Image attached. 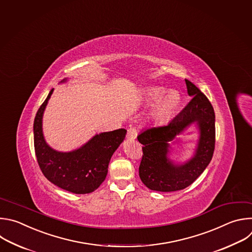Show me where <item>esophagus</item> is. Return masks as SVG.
Segmentation results:
<instances>
[{"label":"esophagus","instance_id":"obj_1","mask_svg":"<svg viewBox=\"0 0 252 252\" xmlns=\"http://www.w3.org/2000/svg\"><path fill=\"white\" fill-rule=\"evenodd\" d=\"M137 129L136 127H130L128 128V131H127V138L128 139H135L137 137Z\"/></svg>","mask_w":252,"mask_h":252}]
</instances>
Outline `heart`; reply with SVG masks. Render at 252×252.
Returning <instances> with one entry per match:
<instances>
[{"label":"heart","instance_id":"obj_1","mask_svg":"<svg viewBox=\"0 0 252 252\" xmlns=\"http://www.w3.org/2000/svg\"><path fill=\"white\" fill-rule=\"evenodd\" d=\"M147 101L157 102L152 111V118L156 121H163L177 110L181 103V96L177 91H169L165 94L164 89L153 88L148 92Z\"/></svg>","mask_w":252,"mask_h":252}]
</instances>
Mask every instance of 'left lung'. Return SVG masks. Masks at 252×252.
I'll use <instances>...</instances> for the list:
<instances>
[{
	"mask_svg": "<svg viewBox=\"0 0 252 252\" xmlns=\"http://www.w3.org/2000/svg\"><path fill=\"white\" fill-rule=\"evenodd\" d=\"M191 99L184 109L168 124L150 127L137 139L143 145L139 176L143 184L152 190L175 191L191 185L210 164L216 145V116L208 97L192 82L186 79ZM196 121L201 137L195 157L182 166H175L167 158L168 142L190 123Z\"/></svg>",
	"mask_w": 252,
	"mask_h": 252,
	"instance_id": "obj_1",
	"label": "left lung"
}]
</instances>
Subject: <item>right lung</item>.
<instances>
[{
  "instance_id": "add662e5",
  "label": "right lung",
  "mask_w": 252,
  "mask_h": 252,
  "mask_svg": "<svg viewBox=\"0 0 252 252\" xmlns=\"http://www.w3.org/2000/svg\"><path fill=\"white\" fill-rule=\"evenodd\" d=\"M54 89L39 106L33 122V145L37 164L43 176L59 188L73 193H89L105 180L109 161L126 136L118 129L94 136L78 150L61 153L45 143L41 129L43 110Z\"/></svg>"
}]
</instances>
